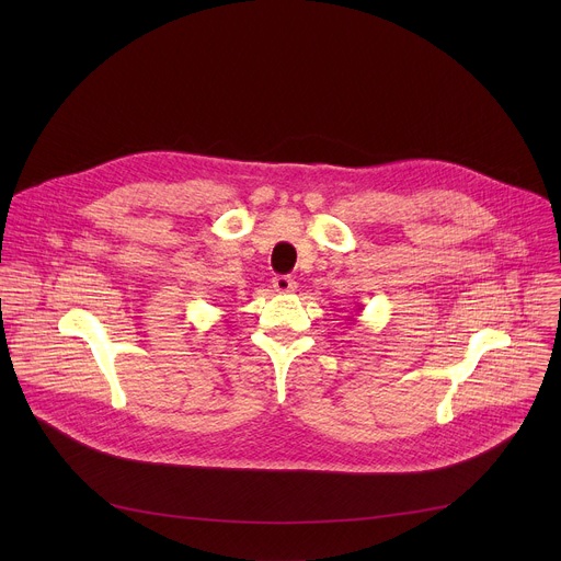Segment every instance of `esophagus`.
Returning a JSON list of instances; mask_svg holds the SVG:
<instances>
[{"mask_svg": "<svg viewBox=\"0 0 561 561\" xmlns=\"http://www.w3.org/2000/svg\"><path fill=\"white\" fill-rule=\"evenodd\" d=\"M273 288L277 290V293H293L295 288H297V284H295V279H290V277H286V275H277L275 279H273Z\"/></svg>", "mask_w": 561, "mask_h": 561, "instance_id": "1", "label": "esophagus"}]
</instances>
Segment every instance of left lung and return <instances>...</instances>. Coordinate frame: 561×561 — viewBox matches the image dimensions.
<instances>
[{
	"mask_svg": "<svg viewBox=\"0 0 561 561\" xmlns=\"http://www.w3.org/2000/svg\"><path fill=\"white\" fill-rule=\"evenodd\" d=\"M355 310H359V308H355ZM357 314V312H355ZM351 324H355V317H351Z\"/></svg>",
	"mask_w": 561,
	"mask_h": 561,
	"instance_id": "left-lung-1",
	"label": "left lung"
}]
</instances>
